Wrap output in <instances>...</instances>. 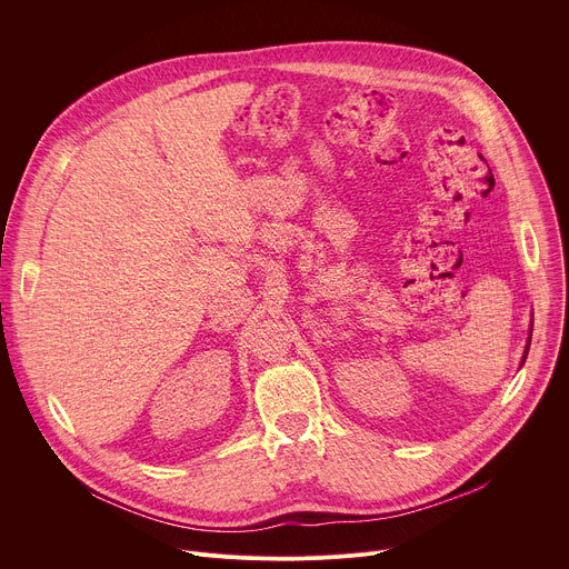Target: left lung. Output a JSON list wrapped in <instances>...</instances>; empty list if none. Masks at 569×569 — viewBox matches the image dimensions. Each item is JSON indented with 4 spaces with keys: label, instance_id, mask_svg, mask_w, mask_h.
Returning a JSON list of instances; mask_svg holds the SVG:
<instances>
[{
    "label": "left lung",
    "instance_id": "obj_1",
    "mask_svg": "<svg viewBox=\"0 0 569 569\" xmlns=\"http://www.w3.org/2000/svg\"><path fill=\"white\" fill-rule=\"evenodd\" d=\"M525 358H527V356H525Z\"/></svg>",
    "mask_w": 569,
    "mask_h": 569
}]
</instances>
